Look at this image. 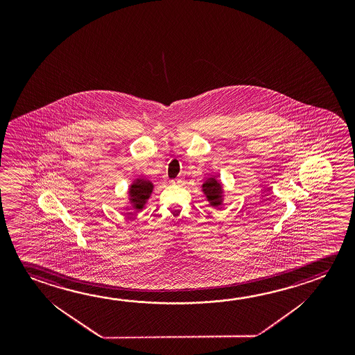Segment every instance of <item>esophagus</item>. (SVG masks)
<instances>
[{
	"mask_svg": "<svg viewBox=\"0 0 355 355\" xmlns=\"http://www.w3.org/2000/svg\"><path fill=\"white\" fill-rule=\"evenodd\" d=\"M173 183H175V184H183V178H175V180H173Z\"/></svg>",
	"mask_w": 355,
	"mask_h": 355,
	"instance_id": "34e87169",
	"label": "esophagus"
}]
</instances>
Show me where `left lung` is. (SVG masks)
<instances>
[{
    "mask_svg": "<svg viewBox=\"0 0 355 355\" xmlns=\"http://www.w3.org/2000/svg\"><path fill=\"white\" fill-rule=\"evenodd\" d=\"M203 192L208 200L210 202V205H220L221 202V184L219 183V180H215V178H209V180H205L203 183Z\"/></svg>",
    "mask_w": 355,
    "mask_h": 355,
    "instance_id": "obj_1",
    "label": "left lung"
}]
</instances>
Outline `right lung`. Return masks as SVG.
I'll list each match as a JSON object with an SVG mask.
<instances>
[{
  "instance_id": "right-lung-1",
  "label": "right lung",
  "mask_w": 355,
  "mask_h": 355,
  "mask_svg": "<svg viewBox=\"0 0 355 355\" xmlns=\"http://www.w3.org/2000/svg\"><path fill=\"white\" fill-rule=\"evenodd\" d=\"M153 184L150 180H136L130 187V200L134 204V209L141 210L144 208L147 199L151 196Z\"/></svg>"
}]
</instances>
